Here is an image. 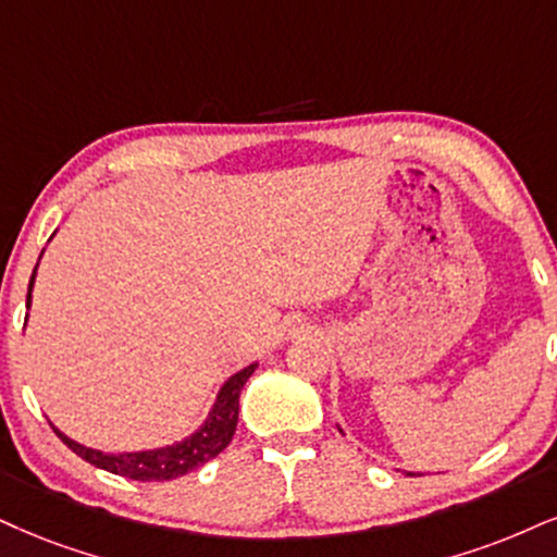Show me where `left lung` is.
I'll return each instance as SVG.
<instances>
[{
	"mask_svg": "<svg viewBox=\"0 0 557 557\" xmlns=\"http://www.w3.org/2000/svg\"><path fill=\"white\" fill-rule=\"evenodd\" d=\"M408 475H410V472H408Z\"/></svg>",
	"mask_w": 557,
	"mask_h": 557,
	"instance_id": "obj_1",
	"label": "left lung"
}]
</instances>
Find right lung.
I'll return each mask as SVG.
<instances>
[{"instance_id": "1", "label": "right lung", "mask_w": 557, "mask_h": 557, "mask_svg": "<svg viewBox=\"0 0 557 557\" xmlns=\"http://www.w3.org/2000/svg\"><path fill=\"white\" fill-rule=\"evenodd\" d=\"M36 271L30 276V286H27V307H30V289ZM258 363H250L243 372L230 376L222 387V393L216 397L214 410H211L209 421L196 431L194 436L185 438L181 444L162 446V449L152 451H134V455H102V451L87 449L72 438H66L59 429L57 436L64 442L74 455H79L85 462L95 465V468L113 472V475L132 478V480H173L181 475H188L190 470H198L201 465L209 462L211 457H216L226 444L232 442L237 429V416H239V393H243L245 382L250 380V374L256 372Z\"/></svg>"}]
</instances>
